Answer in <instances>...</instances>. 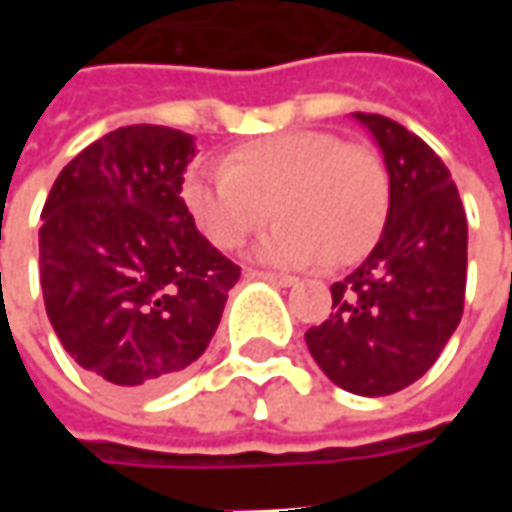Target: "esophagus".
Returning <instances> with one entry per match:
<instances>
[{"label":"esophagus","mask_w":512,"mask_h":512,"mask_svg":"<svg viewBox=\"0 0 512 512\" xmlns=\"http://www.w3.org/2000/svg\"><path fill=\"white\" fill-rule=\"evenodd\" d=\"M249 274L257 279H266V282H274V285H282V288H290V285L299 282V279L290 277V274H274V271H249Z\"/></svg>","instance_id":"esophagus-1"}]
</instances>
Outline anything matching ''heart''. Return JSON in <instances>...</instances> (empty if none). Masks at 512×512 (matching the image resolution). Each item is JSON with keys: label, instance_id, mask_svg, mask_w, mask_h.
I'll return each instance as SVG.
<instances>
[{"label": "heart", "instance_id": "heart-1", "mask_svg": "<svg viewBox=\"0 0 512 512\" xmlns=\"http://www.w3.org/2000/svg\"><path fill=\"white\" fill-rule=\"evenodd\" d=\"M180 197L219 249L244 246L274 208L282 222L257 244L274 266H348L376 246L389 213V175L373 147L332 131H285L233 147L224 167L186 172Z\"/></svg>", "mask_w": 512, "mask_h": 512}]
</instances>
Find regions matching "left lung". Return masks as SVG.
I'll list each match as a JSON object with an SVG mask.
<instances>
[{
	"mask_svg": "<svg viewBox=\"0 0 512 512\" xmlns=\"http://www.w3.org/2000/svg\"><path fill=\"white\" fill-rule=\"evenodd\" d=\"M354 117L384 153L386 227L365 263L332 285V315L304 337L334 384L381 397L425 376L458 329L469 233L444 161L389 117Z\"/></svg>",
	"mask_w": 512,
	"mask_h": 512,
	"instance_id": "left-lung-1",
	"label": "left lung"
}]
</instances>
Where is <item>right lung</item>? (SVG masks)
<instances>
[{
  "label": "right lung",
  "instance_id": "right-lung-1",
  "mask_svg": "<svg viewBox=\"0 0 512 512\" xmlns=\"http://www.w3.org/2000/svg\"><path fill=\"white\" fill-rule=\"evenodd\" d=\"M194 139L126 126L62 169L40 213V288L62 348L123 392H153L202 356L241 268L194 227Z\"/></svg>",
  "mask_w": 512,
  "mask_h": 512
}]
</instances>
